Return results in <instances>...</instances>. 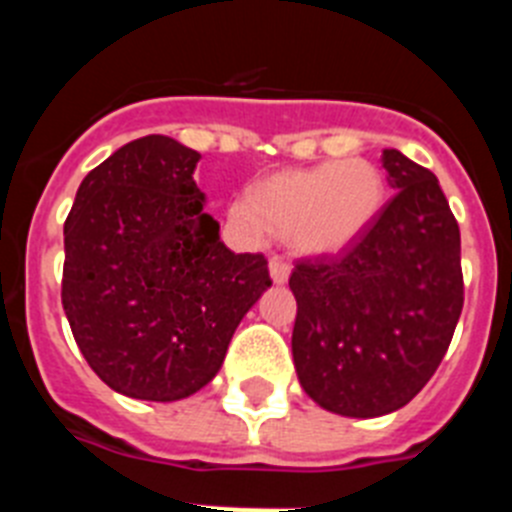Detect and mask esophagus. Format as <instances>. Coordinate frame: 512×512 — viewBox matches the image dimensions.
Wrapping results in <instances>:
<instances>
[{
  "label": "esophagus",
  "mask_w": 512,
  "mask_h": 512,
  "mask_svg": "<svg viewBox=\"0 0 512 512\" xmlns=\"http://www.w3.org/2000/svg\"><path fill=\"white\" fill-rule=\"evenodd\" d=\"M269 271H271V279L277 284H284L289 279V271H292V266H289V261L284 259V256H271L269 259Z\"/></svg>",
  "instance_id": "34e87169"
}]
</instances>
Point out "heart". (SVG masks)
Segmentation results:
<instances>
[{
    "label": "heart",
    "instance_id": "heart-1",
    "mask_svg": "<svg viewBox=\"0 0 512 512\" xmlns=\"http://www.w3.org/2000/svg\"><path fill=\"white\" fill-rule=\"evenodd\" d=\"M387 200V182L369 158L289 169L269 176L253 194L230 205V220L248 238L269 230L287 233L292 246L310 256H328L359 241Z\"/></svg>",
    "mask_w": 512,
    "mask_h": 512
}]
</instances>
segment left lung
Listing matches in <instances>:
<instances>
[{
	"mask_svg": "<svg viewBox=\"0 0 512 512\" xmlns=\"http://www.w3.org/2000/svg\"><path fill=\"white\" fill-rule=\"evenodd\" d=\"M395 189L359 241L295 261L292 356L330 413L377 418L408 405L446 356L461 307L459 223L433 171L390 148Z\"/></svg>",
	"mask_w": 512,
	"mask_h": 512,
	"instance_id": "left-lung-1",
	"label": "left lung"
}]
</instances>
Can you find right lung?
<instances>
[{"instance_id": "1", "label": "right lung", "mask_w": 512, "mask_h": 512, "mask_svg": "<svg viewBox=\"0 0 512 512\" xmlns=\"http://www.w3.org/2000/svg\"><path fill=\"white\" fill-rule=\"evenodd\" d=\"M200 153L146 135L89 171L63 223L61 302L76 346L135 400L194 395L271 287L264 253H233L202 210Z\"/></svg>"}]
</instances>
